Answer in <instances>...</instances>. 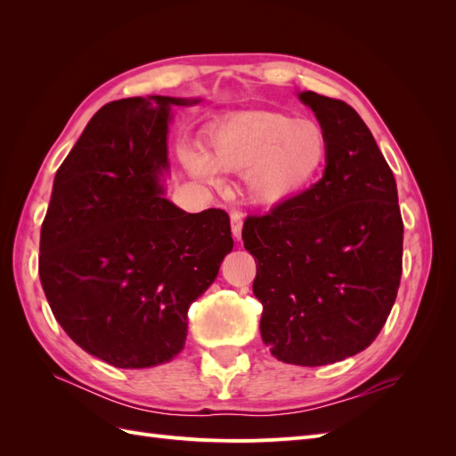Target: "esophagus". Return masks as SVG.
I'll use <instances>...</instances> for the list:
<instances>
[{
	"label": "esophagus",
	"instance_id": "obj_1",
	"mask_svg": "<svg viewBox=\"0 0 456 456\" xmlns=\"http://www.w3.org/2000/svg\"><path fill=\"white\" fill-rule=\"evenodd\" d=\"M230 223H232V236L236 240H241V228H243V215L233 211L230 215Z\"/></svg>",
	"mask_w": 456,
	"mask_h": 456
}]
</instances>
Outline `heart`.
I'll list each match as a JSON object with an SVG mask.
<instances>
[{"label":"heart","instance_id":"b5f03b06","mask_svg":"<svg viewBox=\"0 0 456 456\" xmlns=\"http://www.w3.org/2000/svg\"><path fill=\"white\" fill-rule=\"evenodd\" d=\"M327 133L314 119L280 112L232 114L213 127L205 151L183 146L190 175L218 184V171H243L245 196L256 205H278L298 196L323 171Z\"/></svg>","mask_w":456,"mask_h":456}]
</instances>
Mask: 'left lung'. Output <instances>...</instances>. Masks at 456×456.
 <instances>
[{
  "label": "left lung",
  "mask_w": 456,
  "mask_h": 456,
  "mask_svg": "<svg viewBox=\"0 0 456 456\" xmlns=\"http://www.w3.org/2000/svg\"><path fill=\"white\" fill-rule=\"evenodd\" d=\"M327 133L323 176L265 216H247L260 337L283 363L317 367L365 350L402 280L397 186L369 127L346 102L298 93Z\"/></svg>",
  "instance_id": "obj_1"
}]
</instances>
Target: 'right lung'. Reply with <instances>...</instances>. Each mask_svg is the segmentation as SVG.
I'll list each match as a JSON object with an SVG mask.
<instances>
[{
  "instance_id": "obj_1",
  "label": "right lung",
  "mask_w": 456,
  "mask_h": 456,
  "mask_svg": "<svg viewBox=\"0 0 456 456\" xmlns=\"http://www.w3.org/2000/svg\"><path fill=\"white\" fill-rule=\"evenodd\" d=\"M150 94L104 104L54 175L39 238V280L79 348L119 369L181 354L188 308L232 251L223 209L186 213L163 198L171 106Z\"/></svg>"
}]
</instances>
